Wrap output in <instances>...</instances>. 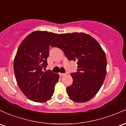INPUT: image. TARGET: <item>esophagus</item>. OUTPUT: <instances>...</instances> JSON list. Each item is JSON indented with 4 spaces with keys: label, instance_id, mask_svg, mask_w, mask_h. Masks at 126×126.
Segmentation results:
<instances>
[{
    "label": "esophagus",
    "instance_id": "obj_1",
    "mask_svg": "<svg viewBox=\"0 0 126 126\" xmlns=\"http://www.w3.org/2000/svg\"><path fill=\"white\" fill-rule=\"evenodd\" d=\"M65 75V74H64V73H59V76H63Z\"/></svg>",
    "mask_w": 126,
    "mask_h": 126
}]
</instances>
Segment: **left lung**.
Returning a JSON list of instances; mask_svg holds the SVG:
<instances>
[{"label":"left lung","instance_id":"1","mask_svg":"<svg viewBox=\"0 0 126 126\" xmlns=\"http://www.w3.org/2000/svg\"><path fill=\"white\" fill-rule=\"evenodd\" d=\"M50 46L60 48L70 61H77V73H71L73 82L67 87L71 100L85 102L101 89L107 74V58L101 45L84 32L60 34Z\"/></svg>","mask_w":126,"mask_h":126}]
</instances>
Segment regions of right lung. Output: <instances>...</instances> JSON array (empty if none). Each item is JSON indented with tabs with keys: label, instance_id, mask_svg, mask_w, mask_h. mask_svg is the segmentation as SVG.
Here are the masks:
<instances>
[{
	"label": "right lung",
	"instance_id": "add662e5",
	"mask_svg": "<svg viewBox=\"0 0 126 126\" xmlns=\"http://www.w3.org/2000/svg\"><path fill=\"white\" fill-rule=\"evenodd\" d=\"M58 34L35 31L28 35L18 47L14 61L15 79L19 89L31 101L45 102L54 92L59 74L47 67L49 45Z\"/></svg>",
	"mask_w": 126,
	"mask_h": 126
}]
</instances>
